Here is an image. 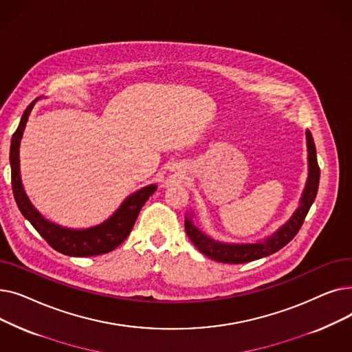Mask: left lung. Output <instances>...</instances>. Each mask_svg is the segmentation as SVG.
<instances>
[{"label": "left lung", "instance_id": "1", "mask_svg": "<svg viewBox=\"0 0 352 352\" xmlns=\"http://www.w3.org/2000/svg\"><path fill=\"white\" fill-rule=\"evenodd\" d=\"M307 146H308V179L307 186L300 202L298 210L291 217L288 223L276 231L272 236L267 238L265 241L256 244H223L214 241L206 234H202L192 223L191 219H186V231L192 244L208 258L218 263L226 264H243L254 260H260L263 256L271 255L285 247L291 239L298 234L300 228L304 224V219L312 206L314 199L317 197L318 186H320V166L317 161L316 144H314L312 135L307 131Z\"/></svg>", "mask_w": 352, "mask_h": 352}]
</instances>
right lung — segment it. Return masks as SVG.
<instances>
[{
	"label": "right lung",
	"mask_w": 352,
	"mask_h": 352,
	"mask_svg": "<svg viewBox=\"0 0 352 352\" xmlns=\"http://www.w3.org/2000/svg\"><path fill=\"white\" fill-rule=\"evenodd\" d=\"M36 100H34L25 108L20 125H18L11 138V186L18 208H20L21 214L30 221L31 226L36 230V232L45 239L48 245H51L55 251H58L64 255L91 256L116 250L121 243L125 241V238L129 235V232H131L142 206L145 204L146 199L154 194L157 187L148 186L134 192L133 195H129L122 202L121 207L116 211V214L101 226L87 230H69L50 223V221H47L32 207L28 197L24 192L20 177V141L24 133L28 116Z\"/></svg>",
	"instance_id": "add662e5"
}]
</instances>
